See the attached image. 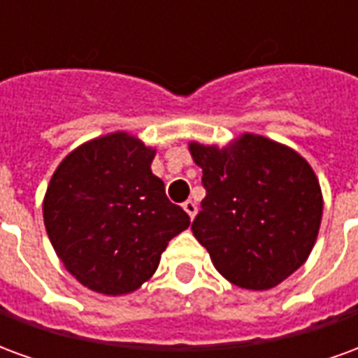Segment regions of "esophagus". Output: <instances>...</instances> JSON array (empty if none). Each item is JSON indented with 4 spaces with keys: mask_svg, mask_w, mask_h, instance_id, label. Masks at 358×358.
Returning a JSON list of instances; mask_svg holds the SVG:
<instances>
[{
    "mask_svg": "<svg viewBox=\"0 0 358 358\" xmlns=\"http://www.w3.org/2000/svg\"><path fill=\"white\" fill-rule=\"evenodd\" d=\"M182 207H184V210H186L187 215H189V218H194L195 215H197V205H195V203L192 201V199H187V201L184 203Z\"/></svg>",
    "mask_w": 358,
    "mask_h": 358,
    "instance_id": "1",
    "label": "esophagus"
}]
</instances>
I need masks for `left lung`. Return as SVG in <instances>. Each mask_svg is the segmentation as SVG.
<instances>
[{
    "mask_svg": "<svg viewBox=\"0 0 358 358\" xmlns=\"http://www.w3.org/2000/svg\"><path fill=\"white\" fill-rule=\"evenodd\" d=\"M205 199L192 230L232 284L263 292L313 251L322 192L310 164L282 143L243 134L228 148L189 143Z\"/></svg>",
    "mask_w": 358,
    "mask_h": 358,
    "instance_id": "1",
    "label": "left lung"
}]
</instances>
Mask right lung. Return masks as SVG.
<instances>
[{"instance_id":"obj_1","label":"right lung","mask_w":358,"mask_h":358,"mask_svg":"<svg viewBox=\"0 0 358 358\" xmlns=\"http://www.w3.org/2000/svg\"><path fill=\"white\" fill-rule=\"evenodd\" d=\"M155 149L115 132L61 161L43 199V224L65 268L82 285L124 295L153 276L169 241L189 226L151 172Z\"/></svg>"}]
</instances>
